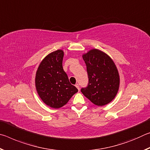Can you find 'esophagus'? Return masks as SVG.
Instances as JSON below:
<instances>
[{"mask_svg": "<svg viewBox=\"0 0 150 150\" xmlns=\"http://www.w3.org/2000/svg\"><path fill=\"white\" fill-rule=\"evenodd\" d=\"M75 87L77 88V89H78L79 91V90H80V88H79V84H76V85H75Z\"/></svg>", "mask_w": 150, "mask_h": 150, "instance_id": "esophagus-1", "label": "esophagus"}]
</instances>
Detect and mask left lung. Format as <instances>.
<instances>
[{"mask_svg": "<svg viewBox=\"0 0 150 150\" xmlns=\"http://www.w3.org/2000/svg\"><path fill=\"white\" fill-rule=\"evenodd\" d=\"M82 57L87 65L88 85L81 88V93L96 106L110 103L120 87V75L114 61L98 49L91 50Z\"/></svg>", "mask_w": 150, "mask_h": 150, "instance_id": "1", "label": "left lung"}]
</instances>
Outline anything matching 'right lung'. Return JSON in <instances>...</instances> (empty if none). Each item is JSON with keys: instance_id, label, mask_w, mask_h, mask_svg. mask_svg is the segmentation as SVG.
I'll list each match as a JSON object with an SVG mask.
<instances>
[{"instance_id": "right-lung-1", "label": "right lung", "mask_w": 150, "mask_h": 150, "mask_svg": "<svg viewBox=\"0 0 150 150\" xmlns=\"http://www.w3.org/2000/svg\"><path fill=\"white\" fill-rule=\"evenodd\" d=\"M63 56L64 52L62 50L51 52L40 62L35 73L37 93L43 102L51 108L62 107L78 91L63 71Z\"/></svg>"}]
</instances>
